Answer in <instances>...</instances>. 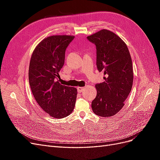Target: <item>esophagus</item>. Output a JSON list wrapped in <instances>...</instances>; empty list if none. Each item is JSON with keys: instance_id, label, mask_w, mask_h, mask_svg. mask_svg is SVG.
Listing matches in <instances>:
<instances>
[{"instance_id": "obj_1", "label": "esophagus", "mask_w": 160, "mask_h": 160, "mask_svg": "<svg viewBox=\"0 0 160 160\" xmlns=\"http://www.w3.org/2000/svg\"><path fill=\"white\" fill-rule=\"evenodd\" d=\"M85 89V88H83V87H79L77 88V91H78L79 93H81V92L83 91Z\"/></svg>"}]
</instances>
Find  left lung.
Listing matches in <instances>:
<instances>
[{"mask_svg": "<svg viewBox=\"0 0 160 160\" xmlns=\"http://www.w3.org/2000/svg\"><path fill=\"white\" fill-rule=\"evenodd\" d=\"M87 38L95 45L97 67L105 75V81L95 85L97 96L91 108L97 115L109 118L122 109L132 90V58L126 44L110 31L101 30Z\"/></svg>", "mask_w": 160, "mask_h": 160, "instance_id": "left-lung-1", "label": "left lung"}]
</instances>
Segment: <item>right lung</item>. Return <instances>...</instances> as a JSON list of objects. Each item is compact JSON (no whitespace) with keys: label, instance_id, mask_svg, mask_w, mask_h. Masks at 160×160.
Returning <instances> with one entry per match:
<instances>
[{"label":"right lung","instance_id":"1","mask_svg":"<svg viewBox=\"0 0 160 160\" xmlns=\"http://www.w3.org/2000/svg\"><path fill=\"white\" fill-rule=\"evenodd\" d=\"M74 36L47 37L34 50L28 69V80L37 103L51 117L63 118L73 110L77 89L59 83V72L65 62V51Z\"/></svg>","mask_w":160,"mask_h":160}]
</instances>
